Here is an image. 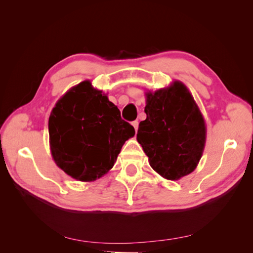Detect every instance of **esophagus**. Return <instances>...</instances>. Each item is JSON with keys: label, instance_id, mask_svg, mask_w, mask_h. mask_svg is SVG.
<instances>
[{"label": "esophagus", "instance_id": "1", "mask_svg": "<svg viewBox=\"0 0 253 253\" xmlns=\"http://www.w3.org/2000/svg\"><path fill=\"white\" fill-rule=\"evenodd\" d=\"M132 126H134V128H135V131L137 132V129H138V126H139V122L137 121V120H135V121H133L132 122Z\"/></svg>", "mask_w": 253, "mask_h": 253}]
</instances>
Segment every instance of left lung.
I'll list each match as a JSON object with an SVG mask.
<instances>
[{
    "instance_id": "1",
    "label": "left lung",
    "mask_w": 253,
    "mask_h": 253,
    "mask_svg": "<svg viewBox=\"0 0 253 253\" xmlns=\"http://www.w3.org/2000/svg\"><path fill=\"white\" fill-rule=\"evenodd\" d=\"M147 95V119L139 124L137 140L150 166L164 178L177 180L195 170L203 155L206 126L185 84Z\"/></svg>"
}]
</instances>
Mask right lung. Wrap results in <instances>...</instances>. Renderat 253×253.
<instances>
[{
	"label": "right lung",
	"mask_w": 253,
	"mask_h": 253,
	"mask_svg": "<svg viewBox=\"0 0 253 253\" xmlns=\"http://www.w3.org/2000/svg\"><path fill=\"white\" fill-rule=\"evenodd\" d=\"M51 155L57 166L80 181H94L116 163L134 127L101 90L83 81L57 102L48 120Z\"/></svg>",
	"instance_id": "obj_1"
}]
</instances>
